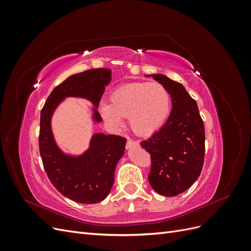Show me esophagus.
Instances as JSON below:
<instances>
[{
    "instance_id": "obj_1",
    "label": "esophagus",
    "mask_w": 251,
    "mask_h": 251,
    "mask_svg": "<svg viewBox=\"0 0 251 251\" xmlns=\"http://www.w3.org/2000/svg\"><path fill=\"white\" fill-rule=\"evenodd\" d=\"M135 146H138V141L128 138L126 141V149H131L132 147H135Z\"/></svg>"
}]
</instances>
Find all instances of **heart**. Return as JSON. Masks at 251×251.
I'll return each instance as SVG.
<instances>
[{
    "label": "heart",
    "instance_id": "heart-1",
    "mask_svg": "<svg viewBox=\"0 0 251 251\" xmlns=\"http://www.w3.org/2000/svg\"><path fill=\"white\" fill-rule=\"evenodd\" d=\"M102 117L113 126L123 125L127 118L132 130L148 136L160 128L171 112V95L159 82L138 81L126 83L113 91L110 103L101 102Z\"/></svg>",
    "mask_w": 251,
    "mask_h": 251
}]
</instances>
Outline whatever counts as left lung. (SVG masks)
<instances>
[{
  "label": "left lung",
  "mask_w": 251,
  "mask_h": 251,
  "mask_svg": "<svg viewBox=\"0 0 251 251\" xmlns=\"http://www.w3.org/2000/svg\"><path fill=\"white\" fill-rule=\"evenodd\" d=\"M171 94L172 112L164 126L140 142L151 155L149 182L166 197L185 192L200 176L205 154V131L198 105L180 82L163 74L147 75Z\"/></svg>",
  "instance_id": "left-lung-1"
}]
</instances>
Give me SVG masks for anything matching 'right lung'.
Wrapping results in <instances>:
<instances>
[{
    "label": "right lung",
    "mask_w": 251,
    "mask_h": 251,
    "mask_svg": "<svg viewBox=\"0 0 251 251\" xmlns=\"http://www.w3.org/2000/svg\"><path fill=\"white\" fill-rule=\"evenodd\" d=\"M110 81L111 70L104 68L74 74L54 88L41 112L39 146L45 172L60 194L77 203H98L109 195L126 139L117 135L97 133L82 155H66L53 138L51 116L66 97H81L94 104L93 119L100 123L101 117L96 108Z\"/></svg>",
    "instance_id": "add662e5"
}]
</instances>
